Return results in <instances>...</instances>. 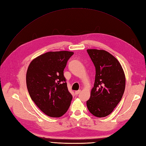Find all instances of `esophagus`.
Returning <instances> with one entry per match:
<instances>
[{
	"label": "esophagus",
	"mask_w": 146,
	"mask_h": 146,
	"mask_svg": "<svg viewBox=\"0 0 146 146\" xmlns=\"http://www.w3.org/2000/svg\"><path fill=\"white\" fill-rule=\"evenodd\" d=\"M80 90H78V91H76V92H75V94H76V95H78L79 93H80Z\"/></svg>",
	"instance_id": "34e87169"
}]
</instances>
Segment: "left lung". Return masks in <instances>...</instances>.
<instances>
[{"instance_id": "obj_1", "label": "left lung", "mask_w": 146, "mask_h": 146, "mask_svg": "<svg viewBox=\"0 0 146 146\" xmlns=\"http://www.w3.org/2000/svg\"><path fill=\"white\" fill-rule=\"evenodd\" d=\"M96 68L94 87L86 105L98 117L111 114L121 101L125 88V77L119 61L104 50L88 49Z\"/></svg>"}]
</instances>
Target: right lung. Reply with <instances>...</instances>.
Instances as JSON below:
<instances>
[{
	"label": "right lung",
	"instance_id": "add662e5",
	"mask_svg": "<svg viewBox=\"0 0 146 146\" xmlns=\"http://www.w3.org/2000/svg\"><path fill=\"white\" fill-rule=\"evenodd\" d=\"M73 54L69 51L48 52L33 59L29 66L26 83L30 98L50 117L62 116L70 107L72 96L63 71Z\"/></svg>",
	"mask_w": 146,
	"mask_h": 146
}]
</instances>
